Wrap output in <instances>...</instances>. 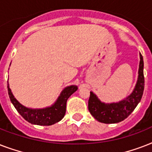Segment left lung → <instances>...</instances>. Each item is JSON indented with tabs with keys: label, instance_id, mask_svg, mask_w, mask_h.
I'll return each instance as SVG.
<instances>
[{
	"label": "left lung",
	"instance_id": "1",
	"mask_svg": "<svg viewBox=\"0 0 152 152\" xmlns=\"http://www.w3.org/2000/svg\"><path fill=\"white\" fill-rule=\"evenodd\" d=\"M140 65L137 84L132 94L126 99L113 103L102 102L93 92H90L88 100V110L91 114L99 122L105 124H113L122 121L127 118L134 110L144 93V61L141 53H140Z\"/></svg>",
	"mask_w": 152,
	"mask_h": 152
}]
</instances>
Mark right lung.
<instances>
[{
	"mask_svg": "<svg viewBox=\"0 0 152 152\" xmlns=\"http://www.w3.org/2000/svg\"><path fill=\"white\" fill-rule=\"evenodd\" d=\"M77 89L78 88L75 85L69 86L62 91L57 101L50 107L30 109L23 106L15 99L8 83V95L16 110L28 122L38 125H51L61 120L66 111L67 100Z\"/></svg>",
	"mask_w": 152,
	"mask_h": 152,
	"instance_id": "add662e5",
	"label": "right lung"
}]
</instances>
